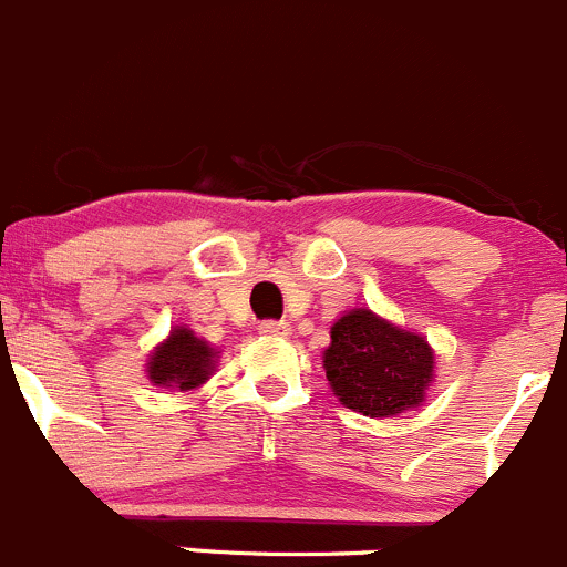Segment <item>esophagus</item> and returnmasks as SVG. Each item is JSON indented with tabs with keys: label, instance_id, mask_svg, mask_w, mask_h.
Returning a JSON list of instances; mask_svg holds the SVG:
<instances>
[{
	"label": "esophagus",
	"instance_id": "obj_1",
	"mask_svg": "<svg viewBox=\"0 0 567 567\" xmlns=\"http://www.w3.org/2000/svg\"><path fill=\"white\" fill-rule=\"evenodd\" d=\"M259 333L261 336H286L289 333V324L286 322H276V319H265V322H259Z\"/></svg>",
	"mask_w": 567,
	"mask_h": 567
}]
</instances>
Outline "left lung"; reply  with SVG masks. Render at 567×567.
I'll return each mask as SVG.
<instances>
[{"mask_svg": "<svg viewBox=\"0 0 567 567\" xmlns=\"http://www.w3.org/2000/svg\"><path fill=\"white\" fill-rule=\"evenodd\" d=\"M324 374L341 405L369 419H389L424 402L435 355L427 339L352 308L330 328Z\"/></svg>", "mask_w": 567, "mask_h": 567, "instance_id": "obj_1", "label": "left lung"}]
</instances>
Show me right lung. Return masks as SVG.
Masks as SVG:
<instances>
[{
  "instance_id": "1",
  "label": "right lung",
  "mask_w": 567,
  "mask_h": 567,
  "mask_svg": "<svg viewBox=\"0 0 567 567\" xmlns=\"http://www.w3.org/2000/svg\"><path fill=\"white\" fill-rule=\"evenodd\" d=\"M217 352L189 328H173L171 336L151 352L148 380L162 389L193 391L215 372Z\"/></svg>"
}]
</instances>
